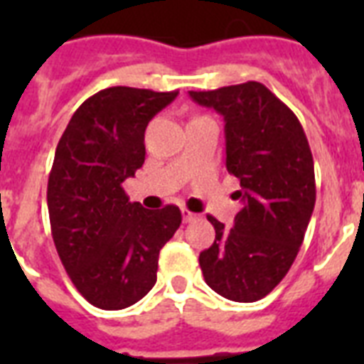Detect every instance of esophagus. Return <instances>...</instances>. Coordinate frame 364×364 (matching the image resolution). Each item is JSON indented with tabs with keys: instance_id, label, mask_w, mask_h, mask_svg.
Segmentation results:
<instances>
[{
	"instance_id": "esophagus-1",
	"label": "esophagus",
	"mask_w": 364,
	"mask_h": 364,
	"mask_svg": "<svg viewBox=\"0 0 364 364\" xmlns=\"http://www.w3.org/2000/svg\"><path fill=\"white\" fill-rule=\"evenodd\" d=\"M181 215H183V223H191V221H196V219H198V215H196V213H193L191 210H187V208H183Z\"/></svg>"
}]
</instances>
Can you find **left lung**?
I'll list each match as a JSON object with an SVG mask.
<instances>
[{"label": "left lung", "mask_w": 364, "mask_h": 364, "mask_svg": "<svg viewBox=\"0 0 364 364\" xmlns=\"http://www.w3.org/2000/svg\"><path fill=\"white\" fill-rule=\"evenodd\" d=\"M191 98L225 117L227 170L240 179L243 208L200 253L205 283L234 302L264 299L296 259L316 205V173L304 128L264 85L247 81Z\"/></svg>", "instance_id": "obj_1"}]
</instances>
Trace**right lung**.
<instances>
[{"mask_svg":"<svg viewBox=\"0 0 364 364\" xmlns=\"http://www.w3.org/2000/svg\"><path fill=\"white\" fill-rule=\"evenodd\" d=\"M111 87L85 100L60 137L47 205L58 257L96 308L122 310L156 283L159 253L181 225L173 204L145 210L122 183L145 162V128L177 96Z\"/></svg>","mask_w":364,"mask_h":364,"instance_id":"obj_1","label":"right lung"}]
</instances>
